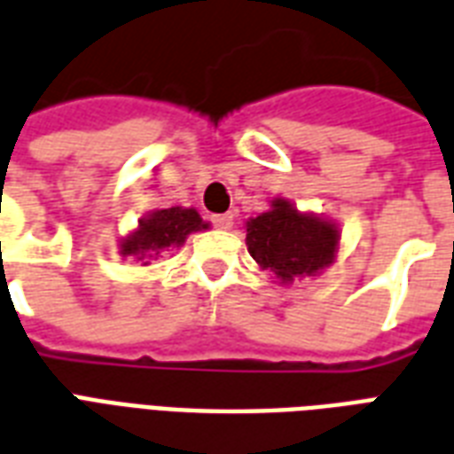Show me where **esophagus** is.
<instances>
[{
    "mask_svg": "<svg viewBox=\"0 0 454 454\" xmlns=\"http://www.w3.org/2000/svg\"><path fill=\"white\" fill-rule=\"evenodd\" d=\"M210 220H213V224L217 227V230H230V227H231V215L230 213L213 215Z\"/></svg>",
    "mask_w": 454,
    "mask_h": 454,
    "instance_id": "obj_1",
    "label": "esophagus"
}]
</instances>
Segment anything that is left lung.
<instances>
[{"label":"left lung","mask_w":454,"mask_h":454,"mask_svg":"<svg viewBox=\"0 0 454 454\" xmlns=\"http://www.w3.org/2000/svg\"><path fill=\"white\" fill-rule=\"evenodd\" d=\"M339 230L312 215H300L286 200H273V210L247 224V247L261 268L283 283L312 276L333 259Z\"/></svg>","instance_id":"left-lung-1"}]
</instances>
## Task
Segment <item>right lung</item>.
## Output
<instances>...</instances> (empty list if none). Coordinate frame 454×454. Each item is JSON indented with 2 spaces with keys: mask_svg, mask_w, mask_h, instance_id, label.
Here are the masks:
<instances>
[{
  "mask_svg": "<svg viewBox=\"0 0 454 454\" xmlns=\"http://www.w3.org/2000/svg\"><path fill=\"white\" fill-rule=\"evenodd\" d=\"M200 215L186 207H168L157 210L147 220H142L140 230L121 244L122 256H137L150 263L167 247H181L191 231L203 230Z\"/></svg>",
  "mask_w": 454,
  "mask_h": 454,
  "instance_id": "1",
  "label": "right lung"
}]
</instances>
